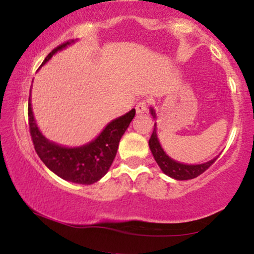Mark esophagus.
Masks as SVG:
<instances>
[{
	"label": "esophagus",
	"mask_w": 254,
	"mask_h": 254,
	"mask_svg": "<svg viewBox=\"0 0 254 254\" xmlns=\"http://www.w3.org/2000/svg\"><path fill=\"white\" fill-rule=\"evenodd\" d=\"M148 111V100H141L136 105L137 113H145Z\"/></svg>",
	"instance_id": "esophagus-1"
}]
</instances>
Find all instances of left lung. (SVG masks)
<instances>
[{
    "label": "left lung",
    "instance_id": "1",
    "mask_svg": "<svg viewBox=\"0 0 254 254\" xmlns=\"http://www.w3.org/2000/svg\"><path fill=\"white\" fill-rule=\"evenodd\" d=\"M150 111L153 117L155 118V112H154V110L151 109ZM149 148L151 153H153L154 159H155V161L157 162V165L161 168V171L164 172L165 174H167L168 177L174 178V179L177 180H189L200 176V174L208 170L217 159V157H215V159L210 160V161L200 165H185L174 161V160H172L161 148V144H160L159 138H157L156 135V127H154L153 133H151L149 138Z\"/></svg>",
    "mask_w": 254,
    "mask_h": 254
}]
</instances>
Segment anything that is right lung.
<instances>
[{
	"label": "right lung",
	"mask_w": 254,
	"mask_h": 254,
	"mask_svg": "<svg viewBox=\"0 0 254 254\" xmlns=\"http://www.w3.org/2000/svg\"><path fill=\"white\" fill-rule=\"evenodd\" d=\"M74 40L66 42L55 48L46 56L45 64L57 51L62 50ZM136 111L132 109L127 115L122 116L107 124L94 141L78 148H65L55 144L42 135L34 121L31 107V97L28 98V127L34 149L40 160L49 170L68 182L90 185L100 180L110 170L125 130L135 117Z\"/></svg>",
	"instance_id": "obj_1"
}]
</instances>
